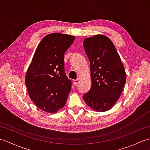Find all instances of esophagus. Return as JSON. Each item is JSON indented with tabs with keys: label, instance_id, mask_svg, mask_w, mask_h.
I'll list each match as a JSON object with an SVG mask.
<instances>
[{
	"label": "esophagus",
	"instance_id": "34e87169",
	"mask_svg": "<svg viewBox=\"0 0 150 150\" xmlns=\"http://www.w3.org/2000/svg\"><path fill=\"white\" fill-rule=\"evenodd\" d=\"M79 83V79H76V80H73V84H74L75 86L78 85Z\"/></svg>",
	"mask_w": 150,
	"mask_h": 150
}]
</instances>
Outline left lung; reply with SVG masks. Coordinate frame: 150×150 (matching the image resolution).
<instances>
[{
    "instance_id": "left-lung-1",
    "label": "left lung",
    "mask_w": 150,
    "mask_h": 150,
    "mask_svg": "<svg viewBox=\"0 0 150 150\" xmlns=\"http://www.w3.org/2000/svg\"><path fill=\"white\" fill-rule=\"evenodd\" d=\"M90 63L91 86L83 99L93 110L104 112L116 103L126 81L120 57L108 37L97 35L83 42Z\"/></svg>"
}]
</instances>
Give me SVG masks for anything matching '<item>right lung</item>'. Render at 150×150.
<instances>
[{
  "mask_svg": "<svg viewBox=\"0 0 150 150\" xmlns=\"http://www.w3.org/2000/svg\"><path fill=\"white\" fill-rule=\"evenodd\" d=\"M75 36L47 35L40 41L27 70L25 82L31 99L39 109L56 113L67 101L71 81L64 71V55Z\"/></svg>",
  "mask_w": 150,
  "mask_h": 150,
  "instance_id": "right-lung-1",
  "label": "right lung"
}]
</instances>
